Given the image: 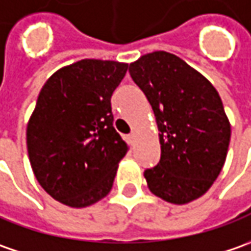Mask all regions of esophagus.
Here are the masks:
<instances>
[{
	"label": "esophagus",
	"instance_id": "34e87169",
	"mask_svg": "<svg viewBox=\"0 0 251 251\" xmlns=\"http://www.w3.org/2000/svg\"><path fill=\"white\" fill-rule=\"evenodd\" d=\"M136 137H137V133H136V132H132V133L129 134V139H130L132 142H134V140H136Z\"/></svg>",
	"mask_w": 251,
	"mask_h": 251
}]
</instances>
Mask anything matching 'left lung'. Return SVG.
Returning a JSON list of instances; mask_svg holds the SVG:
<instances>
[{
	"instance_id": "left-lung-1",
	"label": "left lung",
	"mask_w": 251,
	"mask_h": 251,
	"mask_svg": "<svg viewBox=\"0 0 251 251\" xmlns=\"http://www.w3.org/2000/svg\"><path fill=\"white\" fill-rule=\"evenodd\" d=\"M146 94L160 130L161 160L144 177L152 195L172 204L203 196L226 160L230 124L220 94L203 75L165 51L129 66Z\"/></svg>"
}]
</instances>
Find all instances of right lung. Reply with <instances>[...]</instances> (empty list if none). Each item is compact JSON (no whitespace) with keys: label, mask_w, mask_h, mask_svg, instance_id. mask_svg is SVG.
Listing matches in <instances>:
<instances>
[{"label":"right lung","mask_w":251,"mask_h":251,"mask_svg":"<svg viewBox=\"0 0 251 251\" xmlns=\"http://www.w3.org/2000/svg\"><path fill=\"white\" fill-rule=\"evenodd\" d=\"M127 64L82 59L51 75L27 122V152L40 186L56 201L83 208L112 189L129 150L112 125L111 96Z\"/></svg>","instance_id":"add662e5"}]
</instances>
